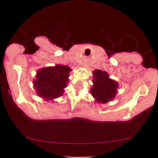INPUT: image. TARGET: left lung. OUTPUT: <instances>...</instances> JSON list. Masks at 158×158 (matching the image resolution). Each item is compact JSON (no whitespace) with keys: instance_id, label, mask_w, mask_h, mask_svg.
Masks as SVG:
<instances>
[{"instance_id":"1","label":"left lung","mask_w":158,"mask_h":158,"mask_svg":"<svg viewBox=\"0 0 158 158\" xmlns=\"http://www.w3.org/2000/svg\"><path fill=\"white\" fill-rule=\"evenodd\" d=\"M93 85L90 89V93L96 102H109L114 98L118 92V83L109 77L107 72L101 69L93 71Z\"/></svg>"}]
</instances>
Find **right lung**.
<instances>
[{"instance_id": "obj_1", "label": "right lung", "mask_w": 158, "mask_h": 158, "mask_svg": "<svg viewBox=\"0 0 158 158\" xmlns=\"http://www.w3.org/2000/svg\"><path fill=\"white\" fill-rule=\"evenodd\" d=\"M71 70L67 66L60 64L40 69L33 82L38 96L44 101H52L63 95L69 82Z\"/></svg>"}]
</instances>
